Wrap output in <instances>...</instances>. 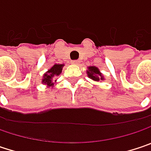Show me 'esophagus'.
Masks as SVG:
<instances>
[{
  "label": "esophagus",
  "instance_id": "obj_1",
  "mask_svg": "<svg viewBox=\"0 0 151 151\" xmlns=\"http://www.w3.org/2000/svg\"><path fill=\"white\" fill-rule=\"evenodd\" d=\"M71 63H72V64H75V65L80 64V61H79V60H74V61H72Z\"/></svg>",
  "mask_w": 151,
  "mask_h": 151
}]
</instances>
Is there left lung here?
Listing matches in <instances>:
<instances>
[{"instance_id":"8db88e82","label":"left lung","mask_w":151,"mask_h":151,"mask_svg":"<svg viewBox=\"0 0 151 151\" xmlns=\"http://www.w3.org/2000/svg\"><path fill=\"white\" fill-rule=\"evenodd\" d=\"M87 74H88V76L93 81H100L104 80V76H102V74L95 66H89L87 71Z\"/></svg>"}]
</instances>
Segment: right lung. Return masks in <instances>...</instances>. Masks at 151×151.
<instances>
[{"instance_id": "1", "label": "right lung", "mask_w": 151, "mask_h": 151, "mask_svg": "<svg viewBox=\"0 0 151 151\" xmlns=\"http://www.w3.org/2000/svg\"><path fill=\"white\" fill-rule=\"evenodd\" d=\"M64 66V64H54L50 70L44 75L43 76V80L42 82L44 84H46L48 87H53L54 86V82L52 81L53 78L57 76H59L62 73L63 67ZM56 81V80H55Z\"/></svg>"}]
</instances>
